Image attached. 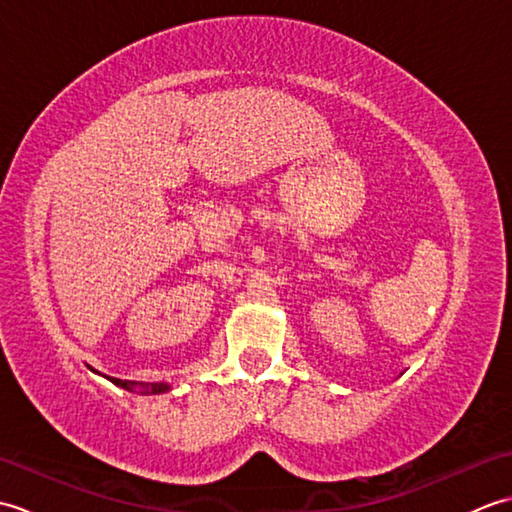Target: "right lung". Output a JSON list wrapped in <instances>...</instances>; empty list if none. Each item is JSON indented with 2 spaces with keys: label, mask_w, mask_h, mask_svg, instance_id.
Wrapping results in <instances>:
<instances>
[{
  "label": "right lung",
  "mask_w": 512,
  "mask_h": 512,
  "mask_svg": "<svg viewBox=\"0 0 512 512\" xmlns=\"http://www.w3.org/2000/svg\"><path fill=\"white\" fill-rule=\"evenodd\" d=\"M92 372H96V369H92ZM105 378L112 380L114 385L123 387L127 391H136L138 389L143 396H156V394H165V391H171L169 383H134V380H121V378H110V376H105Z\"/></svg>",
  "instance_id": "1"
}]
</instances>
